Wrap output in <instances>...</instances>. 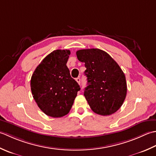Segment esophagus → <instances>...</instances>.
<instances>
[{
	"label": "esophagus",
	"mask_w": 156,
	"mask_h": 156,
	"mask_svg": "<svg viewBox=\"0 0 156 156\" xmlns=\"http://www.w3.org/2000/svg\"><path fill=\"white\" fill-rule=\"evenodd\" d=\"M76 81H77L79 84H80L81 83V79L79 77L77 78V79H76Z\"/></svg>",
	"instance_id": "1"
}]
</instances>
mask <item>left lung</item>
I'll use <instances>...</instances> for the list:
<instances>
[{"instance_id": "8db88e82", "label": "left lung", "mask_w": 156, "mask_h": 156, "mask_svg": "<svg viewBox=\"0 0 156 156\" xmlns=\"http://www.w3.org/2000/svg\"><path fill=\"white\" fill-rule=\"evenodd\" d=\"M77 58L85 63L87 86L84 96L95 113L111 115L118 110L126 98L125 75L108 54L98 48L79 50Z\"/></svg>"}]
</instances>
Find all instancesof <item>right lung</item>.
<instances>
[{
	"instance_id": "obj_1",
	"label": "right lung",
	"mask_w": 156,
	"mask_h": 156,
	"mask_svg": "<svg viewBox=\"0 0 156 156\" xmlns=\"http://www.w3.org/2000/svg\"><path fill=\"white\" fill-rule=\"evenodd\" d=\"M70 54L69 50H54L37 66L31 78L34 99L44 113L54 118L69 112L80 90L66 66Z\"/></svg>"
}]
</instances>
